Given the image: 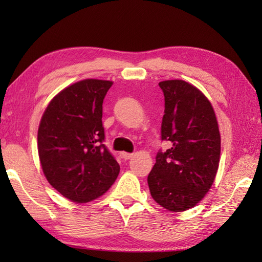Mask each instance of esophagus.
<instances>
[{
    "instance_id": "1",
    "label": "esophagus",
    "mask_w": 262,
    "mask_h": 262,
    "mask_svg": "<svg viewBox=\"0 0 262 262\" xmlns=\"http://www.w3.org/2000/svg\"><path fill=\"white\" fill-rule=\"evenodd\" d=\"M133 157H134V154L133 153H127V152H122L121 153V158L124 159V160H130Z\"/></svg>"
}]
</instances>
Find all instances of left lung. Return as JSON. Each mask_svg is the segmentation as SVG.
I'll use <instances>...</instances> for the list:
<instances>
[{
    "mask_svg": "<svg viewBox=\"0 0 262 262\" xmlns=\"http://www.w3.org/2000/svg\"><path fill=\"white\" fill-rule=\"evenodd\" d=\"M164 94L161 140L171 147L157 154L147 177L153 199L165 209L193 207L213 185L221 155L214 109L196 86L182 80L159 83Z\"/></svg>",
    "mask_w": 262,
    "mask_h": 262,
    "instance_id": "left-lung-1",
    "label": "left lung"
}]
</instances>
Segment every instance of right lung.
<instances>
[{"label": "right lung", "instance_id": "obj_1", "mask_svg": "<svg viewBox=\"0 0 262 262\" xmlns=\"http://www.w3.org/2000/svg\"><path fill=\"white\" fill-rule=\"evenodd\" d=\"M111 81L88 79L60 91L42 115L38 153L48 182L75 203L101 196L120 166L104 145L102 103Z\"/></svg>", "mask_w": 262, "mask_h": 262}]
</instances>
